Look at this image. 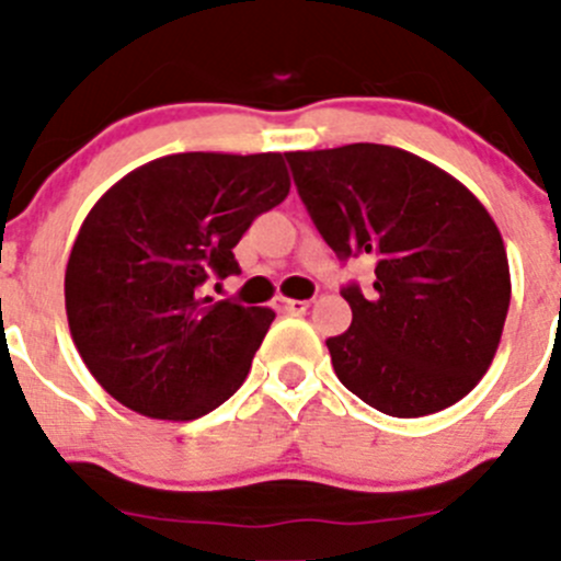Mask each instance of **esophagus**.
<instances>
[{
    "label": "esophagus",
    "mask_w": 561,
    "mask_h": 561,
    "mask_svg": "<svg viewBox=\"0 0 561 561\" xmlns=\"http://www.w3.org/2000/svg\"><path fill=\"white\" fill-rule=\"evenodd\" d=\"M274 309H279V312L301 314V312H307V309H309V301H296V298L276 296V298H274Z\"/></svg>",
    "instance_id": "obj_1"
}]
</instances>
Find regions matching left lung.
Returning <instances> with one entry per match:
<instances>
[{
	"label": "left lung",
	"instance_id": "left-lung-1",
	"mask_svg": "<svg viewBox=\"0 0 561 561\" xmlns=\"http://www.w3.org/2000/svg\"><path fill=\"white\" fill-rule=\"evenodd\" d=\"M285 157L339 260L375 257V290L342 287L353 322L325 342L342 386L393 417L456 404L494 360L511 307L491 214L443 168L393 146Z\"/></svg>",
	"mask_w": 561,
	"mask_h": 561
}]
</instances>
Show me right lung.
<instances>
[{"label": "right lung", "instance_id": "right-lung-1", "mask_svg": "<svg viewBox=\"0 0 561 561\" xmlns=\"http://www.w3.org/2000/svg\"><path fill=\"white\" fill-rule=\"evenodd\" d=\"M290 192L285 157L186 151L135 168L83 219L65 271L72 342L94 380L146 417L195 421L247 380L274 312L203 296Z\"/></svg>", "mask_w": 561, "mask_h": 561}]
</instances>
